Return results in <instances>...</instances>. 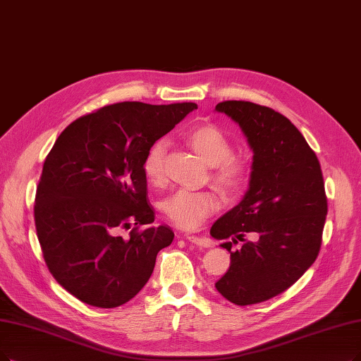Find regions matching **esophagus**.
<instances>
[{
	"label": "esophagus",
	"mask_w": 361,
	"mask_h": 361,
	"mask_svg": "<svg viewBox=\"0 0 361 361\" xmlns=\"http://www.w3.org/2000/svg\"><path fill=\"white\" fill-rule=\"evenodd\" d=\"M185 240L192 243L194 246H198V247H210L212 246V240L204 237V235H192V234H186L185 235Z\"/></svg>",
	"instance_id": "1"
}]
</instances>
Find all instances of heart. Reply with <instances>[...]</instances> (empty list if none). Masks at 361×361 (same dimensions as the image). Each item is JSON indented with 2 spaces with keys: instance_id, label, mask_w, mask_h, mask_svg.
<instances>
[{
  "instance_id": "b5f03b06",
  "label": "heart",
  "mask_w": 361,
  "mask_h": 361,
  "mask_svg": "<svg viewBox=\"0 0 361 361\" xmlns=\"http://www.w3.org/2000/svg\"><path fill=\"white\" fill-rule=\"evenodd\" d=\"M182 139L210 166V179L224 194L234 195L244 188L250 167L246 160L233 154V142L221 127L212 123L197 124L186 128ZM166 152V140L158 139L151 143L143 157V175L154 185L164 182ZM161 209L175 226L194 229L219 209V198L212 191L178 190L163 201Z\"/></svg>"
}]
</instances>
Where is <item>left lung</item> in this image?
I'll use <instances>...</instances> for the list:
<instances>
[{
  "label": "left lung",
  "mask_w": 361,
  "mask_h": 361,
  "mask_svg": "<svg viewBox=\"0 0 361 361\" xmlns=\"http://www.w3.org/2000/svg\"><path fill=\"white\" fill-rule=\"evenodd\" d=\"M216 109L238 123L255 155L249 191L210 229L228 252L243 243L214 287L235 305H253L289 289L319 256L327 214L323 173L280 112L246 100H224Z\"/></svg>",
  "instance_id": "obj_1"
}]
</instances>
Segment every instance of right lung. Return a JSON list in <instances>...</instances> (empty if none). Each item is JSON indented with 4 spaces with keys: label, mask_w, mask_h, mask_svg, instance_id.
Wrapping results in <instances>:
<instances>
[{
    "label": "right lung",
    "mask_w": 361,
    "mask_h": 361,
    "mask_svg": "<svg viewBox=\"0 0 361 361\" xmlns=\"http://www.w3.org/2000/svg\"><path fill=\"white\" fill-rule=\"evenodd\" d=\"M192 109L197 104L106 105L72 121L47 154L34 204L37 237L54 280L84 304H126L171 244L170 228L149 225L155 214L142 161ZM121 228L131 233L123 238Z\"/></svg>",
    "instance_id": "add662e5"
}]
</instances>
